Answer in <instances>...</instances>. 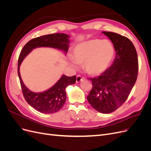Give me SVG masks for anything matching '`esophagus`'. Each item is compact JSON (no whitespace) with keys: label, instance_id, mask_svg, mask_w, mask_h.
<instances>
[{"label":"esophagus","instance_id":"34e87169","mask_svg":"<svg viewBox=\"0 0 151 151\" xmlns=\"http://www.w3.org/2000/svg\"><path fill=\"white\" fill-rule=\"evenodd\" d=\"M83 80V77H81V76H77V77H76V83H79Z\"/></svg>","mask_w":151,"mask_h":151}]
</instances>
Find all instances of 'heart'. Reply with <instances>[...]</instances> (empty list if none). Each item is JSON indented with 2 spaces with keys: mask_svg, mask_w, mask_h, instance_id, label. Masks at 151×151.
Wrapping results in <instances>:
<instances>
[{
  "mask_svg": "<svg viewBox=\"0 0 151 151\" xmlns=\"http://www.w3.org/2000/svg\"><path fill=\"white\" fill-rule=\"evenodd\" d=\"M115 48L108 40L91 39L77 44L72 52L70 66L83 64L86 72L90 76H98L110 66L115 57Z\"/></svg>",
  "mask_w": 151,
  "mask_h": 151,
  "instance_id": "1",
  "label": "heart"
}]
</instances>
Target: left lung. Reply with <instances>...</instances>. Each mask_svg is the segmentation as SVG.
Returning <instances> with one entry per match:
<instances>
[{"instance_id":"8db88e82","label":"left lung","mask_w":151,"mask_h":151,"mask_svg":"<svg viewBox=\"0 0 151 151\" xmlns=\"http://www.w3.org/2000/svg\"><path fill=\"white\" fill-rule=\"evenodd\" d=\"M111 41L116 52L113 64L101 76L90 79L93 88L87 97L96 110L110 113L120 107L129 96L138 74V58L135 48L125 36L103 31Z\"/></svg>"}]
</instances>
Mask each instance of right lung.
Wrapping results in <instances>:
<instances>
[{
  "instance_id": "obj_1",
  "label": "right lung",
  "mask_w": 151,
  "mask_h": 151,
  "mask_svg": "<svg viewBox=\"0 0 151 151\" xmlns=\"http://www.w3.org/2000/svg\"><path fill=\"white\" fill-rule=\"evenodd\" d=\"M70 36L64 33H55L40 36L32 39L22 48L18 60L17 73L23 96L31 106L36 110L45 114L57 112L62 108L66 101L65 88L68 85L74 84L76 76L68 77L62 75L52 88L41 93L30 91L24 85L21 79L19 67L25 57L33 49L38 47H50L61 50L67 54L69 48Z\"/></svg>"
}]
</instances>
